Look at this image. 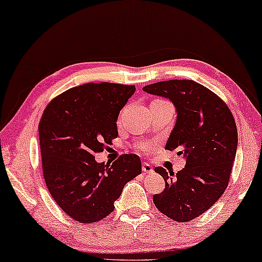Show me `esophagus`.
Instances as JSON below:
<instances>
[{"mask_svg": "<svg viewBox=\"0 0 262 262\" xmlns=\"http://www.w3.org/2000/svg\"><path fill=\"white\" fill-rule=\"evenodd\" d=\"M142 170H143V173L150 174V173H152V171H154V168L151 167V164H150V163L143 162V164H142Z\"/></svg>", "mask_w": 262, "mask_h": 262, "instance_id": "obj_1", "label": "esophagus"}]
</instances>
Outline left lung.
<instances>
[{"label": "left lung", "mask_w": 262, "mask_h": 262, "mask_svg": "<svg viewBox=\"0 0 262 262\" xmlns=\"http://www.w3.org/2000/svg\"><path fill=\"white\" fill-rule=\"evenodd\" d=\"M143 91L169 99L177 108L166 149L184 155L186 166L177 175L155 168L166 187L152 200L170 220L186 223L209 210L227 188L237 149L235 119L220 96L192 80L156 82Z\"/></svg>", "instance_id": "obj_1"}]
</instances>
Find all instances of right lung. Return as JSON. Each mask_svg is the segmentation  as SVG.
Listing matches in <instances>:
<instances>
[{
    "mask_svg": "<svg viewBox=\"0 0 262 262\" xmlns=\"http://www.w3.org/2000/svg\"><path fill=\"white\" fill-rule=\"evenodd\" d=\"M135 91V85L85 83L56 96L42 113L39 142L45 184L60 209L80 223L108 216L124 186L142 173L135 154H124L112 164L94 157L118 137V116Z\"/></svg>",
    "mask_w": 262,
    "mask_h": 262,
    "instance_id": "add662e5",
    "label": "right lung"
}]
</instances>
